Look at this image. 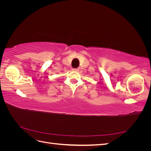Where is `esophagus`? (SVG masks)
<instances>
[{"label":"esophagus","instance_id":"esophagus-1","mask_svg":"<svg viewBox=\"0 0 151 151\" xmlns=\"http://www.w3.org/2000/svg\"><path fill=\"white\" fill-rule=\"evenodd\" d=\"M72 70H75V71H78L79 69L78 68H72Z\"/></svg>","mask_w":151,"mask_h":151}]
</instances>
